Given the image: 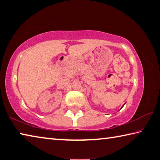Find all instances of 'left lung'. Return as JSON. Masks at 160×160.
<instances>
[{
	"label": "left lung",
	"mask_w": 160,
	"mask_h": 160,
	"mask_svg": "<svg viewBox=\"0 0 160 160\" xmlns=\"http://www.w3.org/2000/svg\"><path fill=\"white\" fill-rule=\"evenodd\" d=\"M125 104H126V103H125ZM125 104H123V106H124V105H125ZM122 107H121V108H122Z\"/></svg>",
	"instance_id": "left-lung-1"
}]
</instances>
